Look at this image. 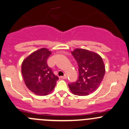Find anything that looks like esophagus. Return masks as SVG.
Returning a JSON list of instances; mask_svg holds the SVG:
<instances>
[{
    "instance_id": "esophagus-1",
    "label": "esophagus",
    "mask_w": 129,
    "mask_h": 129,
    "mask_svg": "<svg viewBox=\"0 0 129 129\" xmlns=\"http://www.w3.org/2000/svg\"><path fill=\"white\" fill-rule=\"evenodd\" d=\"M60 78H62V79H66V78H67V75H65L64 76H62V77H60Z\"/></svg>"
}]
</instances>
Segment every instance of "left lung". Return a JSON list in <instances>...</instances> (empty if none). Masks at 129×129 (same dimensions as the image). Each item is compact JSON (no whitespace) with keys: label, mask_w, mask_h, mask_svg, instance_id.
<instances>
[{"label":"left lung","mask_w":129,"mask_h":129,"mask_svg":"<svg viewBox=\"0 0 129 129\" xmlns=\"http://www.w3.org/2000/svg\"><path fill=\"white\" fill-rule=\"evenodd\" d=\"M72 54L78 65L79 76L75 83L69 84L72 93L87 96L98 89L105 74V66L98 54L85 49H75Z\"/></svg>","instance_id":"8db88e82"}]
</instances>
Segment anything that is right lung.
Masks as SVG:
<instances>
[{"instance_id":"1","label":"right lung","mask_w":129,"mask_h":129,"mask_svg":"<svg viewBox=\"0 0 129 129\" xmlns=\"http://www.w3.org/2000/svg\"><path fill=\"white\" fill-rule=\"evenodd\" d=\"M51 53L47 48L43 47L28 55L21 64V73L26 86L36 95L50 94L59 80L47 66V60Z\"/></svg>"}]
</instances>
